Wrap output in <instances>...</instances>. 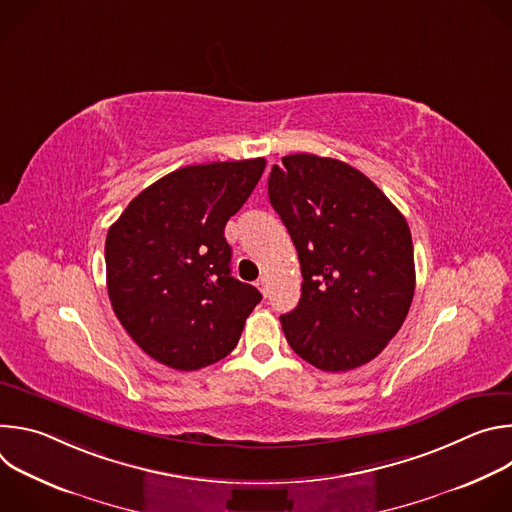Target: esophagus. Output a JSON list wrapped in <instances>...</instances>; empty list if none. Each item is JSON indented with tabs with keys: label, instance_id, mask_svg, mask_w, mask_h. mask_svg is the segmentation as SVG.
<instances>
[{
	"label": "esophagus",
	"instance_id": "1",
	"mask_svg": "<svg viewBox=\"0 0 512 512\" xmlns=\"http://www.w3.org/2000/svg\"><path fill=\"white\" fill-rule=\"evenodd\" d=\"M257 287L263 296H267V289H269V283H267V277H259L257 279Z\"/></svg>",
	"mask_w": 512,
	"mask_h": 512
}]
</instances>
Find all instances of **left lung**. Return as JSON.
Listing matches in <instances>:
<instances>
[{
	"label": "left lung",
	"mask_w": 512,
	"mask_h": 512,
	"mask_svg": "<svg viewBox=\"0 0 512 512\" xmlns=\"http://www.w3.org/2000/svg\"><path fill=\"white\" fill-rule=\"evenodd\" d=\"M267 186L304 277L298 308L279 318L289 346L328 373L373 360L413 302L405 216L375 182L334 158L285 156Z\"/></svg>",
	"instance_id": "obj_1"
}]
</instances>
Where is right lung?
<instances>
[{"instance_id":"right-lung-1","label":"right lung","mask_w":512,"mask_h":512,"mask_svg":"<svg viewBox=\"0 0 512 512\" xmlns=\"http://www.w3.org/2000/svg\"><path fill=\"white\" fill-rule=\"evenodd\" d=\"M265 170L263 158L180 168L139 192L105 241L107 291L133 342L176 371L225 358L259 289L231 275L227 221Z\"/></svg>"}]
</instances>
